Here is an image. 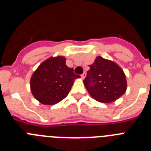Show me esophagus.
I'll use <instances>...</instances> for the list:
<instances>
[{
  "mask_svg": "<svg viewBox=\"0 0 151 151\" xmlns=\"http://www.w3.org/2000/svg\"><path fill=\"white\" fill-rule=\"evenodd\" d=\"M85 76H86V73H84L83 74L81 75V78H82V79H84V78H85Z\"/></svg>",
  "mask_w": 151,
  "mask_h": 151,
  "instance_id": "1",
  "label": "esophagus"
}]
</instances>
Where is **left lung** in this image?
<instances>
[{"instance_id": "left-lung-1", "label": "left lung", "mask_w": 151, "mask_h": 151, "mask_svg": "<svg viewBox=\"0 0 151 151\" xmlns=\"http://www.w3.org/2000/svg\"><path fill=\"white\" fill-rule=\"evenodd\" d=\"M89 67L83 82L94 99L110 103L125 94L127 89L126 77L118 64L98 56Z\"/></svg>"}]
</instances>
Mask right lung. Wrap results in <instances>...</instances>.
Returning <instances> with one entry per match:
<instances>
[{"mask_svg": "<svg viewBox=\"0 0 151 151\" xmlns=\"http://www.w3.org/2000/svg\"><path fill=\"white\" fill-rule=\"evenodd\" d=\"M73 68L66 65L62 56L49 57L41 63L30 79L32 94L45 105H53L63 100L69 94L76 78Z\"/></svg>", "mask_w": 151, "mask_h": 151, "instance_id": "right-lung-1", "label": "right lung"}]
</instances>
